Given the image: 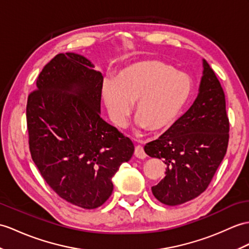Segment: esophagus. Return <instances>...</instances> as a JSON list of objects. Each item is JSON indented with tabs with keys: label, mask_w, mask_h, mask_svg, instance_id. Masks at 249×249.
<instances>
[{
	"label": "esophagus",
	"mask_w": 249,
	"mask_h": 249,
	"mask_svg": "<svg viewBox=\"0 0 249 249\" xmlns=\"http://www.w3.org/2000/svg\"><path fill=\"white\" fill-rule=\"evenodd\" d=\"M135 156L139 159H144L146 157V154L144 152V148L141 145H137L135 147Z\"/></svg>",
	"instance_id": "34e87169"
}]
</instances>
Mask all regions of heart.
<instances>
[{"mask_svg": "<svg viewBox=\"0 0 249 249\" xmlns=\"http://www.w3.org/2000/svg\"><path fill=\"white\" fill-rule=\"evenodd\" d=\"M192 93L187 74L157 59L130 63L103 84L102 96L110 119L125 125L136 102L138 124L148 131H165L176 122Z\"/></svg>", "mask_w": 249, "mask_h": 249, "instance_id": "obj_1", "label": "heart"}]
</instances>
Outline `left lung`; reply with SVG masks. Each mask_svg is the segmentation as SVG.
<instances>
[{
	"label": "left lung",
	"mask_w": 249,
	"mask_h": 249,
	"mask_svg": "<svg viewBox=\"0 0 249 249\" xmlns=\"http://www.w3.org/2000/svg\"><path fill=\"white\" fill-rule=\"evenodd\" d=\"M229 119L225 93L206 60L194 104L171 128L144 151L166 165L165 176L152 187L160 203L177 206L197 197L209 186L227 152Z\"/></svg>",
	"instance_id": "8db88e82"
}]
</instances>
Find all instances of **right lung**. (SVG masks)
Returning a JSON list of instances; mask_svg holds the SVG:
<instances>
[{"label":"right lung","mask_w":249,"mask_h":249,"mask_svg":"<svg viewBox=\"0 0 249 249\" xmlns=\"http://www.w3.org/2000/svg\"><path fill=\"white\" fill-rule=\"evenodd\" d=\"M84 56L60 53L46 63L27 98L32 159L54 192L95 209L110 197L112 176L134 143L101 117L103 75Z\"/></svg>","instance_id":"1"}]
</instances>
